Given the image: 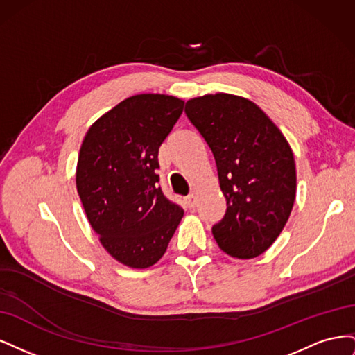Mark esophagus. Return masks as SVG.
I'll return each mask as SVG.
<instances>
[{
    "mask_svg": "<svg viewBox=\"0 0 355 355\" xmlns=\"http://www.w3.org/2000/svg\"><path fill=\"white\" fill-rule=\"evenodd\" d=\"M185 204H187V207H188L189 210H194L196 206H197V197H196L194 194H191V196L185 197Z\"/></svg>",
    "mask_w": 355,
    "mask_h": 355,
    "instance_id": "34e87169",
    "label": "esophagus"
}]
</instances>
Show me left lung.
I'll list each match as a JSON object with an SVG mask.
<instances>
[{
    "mask_svg": "<svg viewBox=\"0 0 355 355\" xmlns=\"http://www.w3.org/2000/svg\"><path fill=\"white\" fill-rule=\"evenodd\" d=\"M185 112L210 146L227 213L211 228L220 249L252 259L282 234L296 197L287 139L254 102L230 93L189 99Z\"/></svg>",
    "mask_w": 355,
    "mask_h": 355,
    "instance_id": "8db88e82",
    "label": "left lung"
}]
</instances>
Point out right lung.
Returning <instances> with one entry per match:
<instances>
[{"instance_id": "add662e5", "label": "right lung", "mask_w": 355, "mask_h": 355, "mask_svg": "<svg viewBox=\"0 0 355 355\" xmlns=\"http://www.w3.org/2000/svg\"><path fill=\"white\" fill-rule=\"evenodd\" d=\"M168 94H135L96 120L80 148L77 191L99 241L136 270L167 250L184 210L158 187V148L184 111Z\"/></svg>"}]
</instances>
